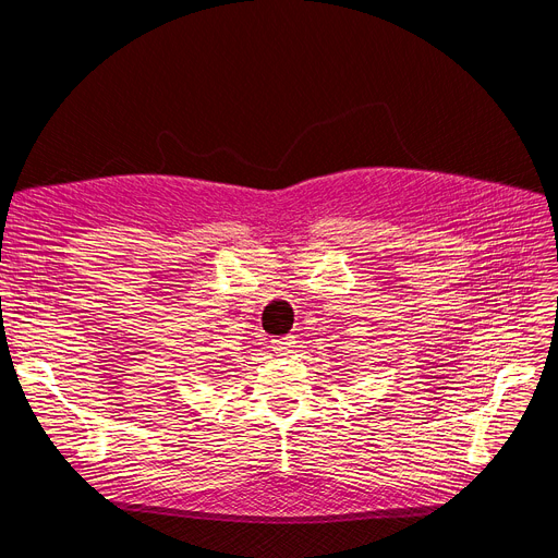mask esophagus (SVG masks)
I'll return each instance as SVG.
<instances>
[{
    "mask_svg": "<svg viewBox=\"0 0 558 558\" xmlns=\"http://www.w3.org/2000/svg\"><path fill=\"white\" fill-rule=\"evenodd\" d=\"M294 343H296V341H294V337L289 335V337H282V339H274V341H271V348L276 350L278 355H287V353H289V348L294 345Z\"/></svg>",
    "mask_w": 558,
    "mask_h": 558,
    "instance_id": "34e87169",
    "label": "esophagus"
}]
</instances>
